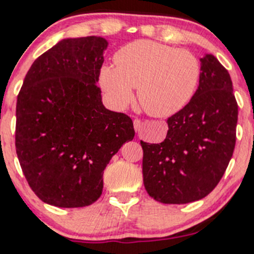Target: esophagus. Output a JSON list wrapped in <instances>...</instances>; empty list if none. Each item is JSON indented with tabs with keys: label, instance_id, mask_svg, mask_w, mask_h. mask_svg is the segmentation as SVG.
Masks as SVG:
<instances>
[{
	"label": "esophagus",
	"instance_id": "esophagus-1",
	"mask_svg": "<svg viewBox=\"0 0 254 254\" xmlns=\"http://www.w3.org/2000/svg\"><path fill=\"white\" fill-rule=\"evenodd\" d=\"M133 127H135L136 132H139L142 129V122L139 121V119H135V121H133Z\"/></svg>",
	"mask_w": 254,
	"mask_h": 254
}]
</instances>
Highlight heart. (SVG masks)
<instances>
[{
	"label": "heart",
	"mask_w": 254,
	"mask_h": 254,
	"mask_svg": "<svg viewBox=\"0 0 254 254\" xmlns=\"http://www.w3.org/2000/svg\"><path fill=\"white\" fill-rule=\"evenodd\" d=\"M116 65L101 66L99 83L109 103L123 110L137 100L148 115L166 118L191 101L200 80V64L193 54L153 40H135L115 55Z\"/></svg>",
	"instance_id": "1"
}]
</instances>
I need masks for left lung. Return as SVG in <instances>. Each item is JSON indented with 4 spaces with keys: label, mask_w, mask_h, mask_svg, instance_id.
Here are the masks:
<instances>
[{
    "label": "left lung",
    "mask_w": 254,
    "mask_h": 254,
    "mask_svg": "<svg viewBox=\"0 0 254 254\" xmlns=\"http://www.w3.org/2000/svg\"><path fill=\"white\" fill-rule=\"evenodd\" d=\"M238 104L229 72L212 55L200 58L199 86L191 101L167 119L161 143L141 141L144 188L165 204L202 199L226 172L237 139Z\"/></svg>",
    "instance_id": "8db88e82"
}]
</instances>
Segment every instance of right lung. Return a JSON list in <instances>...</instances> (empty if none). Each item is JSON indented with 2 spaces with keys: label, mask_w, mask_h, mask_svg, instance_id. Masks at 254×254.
<instances>
[{
  "label": "right lung",
  "mask_w": 254,
  "mask_h": 254,
  "mask_svg": "<svg viewBox=\"0 0 254 254\" xmlns=\"http://www.w3.org/2000/svg\"><path fill=\"white\" fill-rule=\"evenodd\" d=\"M109 42L66 38L31 65L17 95L15 147L28 185L58 208L101 196L107 164L135 136L124 113L104 106L97 86Z\"/></svg>",
  "instance_id": "1"
}]
</instances>
